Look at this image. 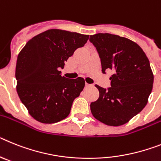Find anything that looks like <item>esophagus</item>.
<instances>
[{
	"instance_id": "34e87169",
	"label": "esophagus",
	"mask_w": 161,
	"mask_h": 161,
	"mask_svg": "<svg viewBox=\"0 0 161 161\" xmlns=\"http://www.w3.org/2000/svg\"><path fill=\"white\" fill-rule=\"evenodd\" d=\"M93 85L92 84H89V83H87V82H86V87H88V86H92Z\"/></svg>"
}]
</instances>
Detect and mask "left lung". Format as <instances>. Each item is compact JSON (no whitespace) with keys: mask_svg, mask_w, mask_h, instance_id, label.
Masks as SVG:
<instances>
[{"mask_svg":"<svg viewBox=\"0 0 161 161\" xmlns=\"http://www.w3.org/2000/svg\"><path fill=\"white\" fill-rule=\"evenodd\" d=\"M90 41L100 56L102 72L114 71L111 87L96 85L100 96L91 103L92 115L105 125H124L147 104L154 80L149 60L136 43L125 37L98 33Z\"/></svg>","mask_w":161,"mask_h":161,"instance_id":"left-lung-1","label":"left lung"}]
</instances>
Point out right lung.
<instances>
[{
	"instance_id": "1",
	"label": "right lung",
	"mask_w": 161,
	"mask_h": 161,
	"mask_svg": "<svg viewBox=\"0 0 161 161\" xmlns=\"http://www.w3.org/2000/svg\"><path fill=\"white\" fill-rule=\"evenodd\" d=\"M88 39V35L51 29L31 39L21 50L15 70L17 92L36 121L51 124L68 117L85 80L66 79L60 69Z\"/></svg>"
}]
</instances>
